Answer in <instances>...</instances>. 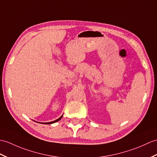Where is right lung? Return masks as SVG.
I'll return each instance as SVG.
<instances>
[{"instance_id":"right-lung-1","label":"right lung","mask_w":157,"mask_h":157,"mask_svg":"<svg viewBox=\"0 0 157 157\" xmlns=\"http://www.w3.org/2000/svg\"><path fill=\"white\" fill-rule=\"evenodd\" d=\"M62 116H63V115H62L60 118H59L56 120H54V121H53V122H43V124H53V123H55V122H58V121H59V120H60L61 119ZM39 123H40V122H39Z\"/></svg>"}]
</instances>
